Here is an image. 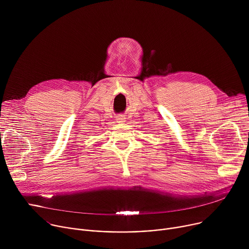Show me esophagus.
Listing matches in <instances>:
<instances>
[{
    "instance_id": "obj_1",
    "label": "esophagus",
    "mask_w": 249,
    "mask_h": 249,
    "mask_svg": "<svg viewBox=\"0 0 249 249\" xmlns=\"http://www.w3.org/2000/svg\"><path fill=\"white\" fill-rule=\"evenodd\" d=\"M125 117L123 116V115H118L117 117H116V120H117V122L118 123H123V122H125Z\"/></svg>"
}]
</instances>
